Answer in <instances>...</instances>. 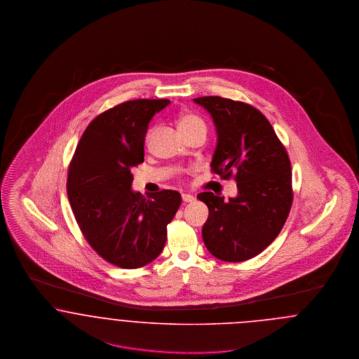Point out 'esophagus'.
Listing matches in <instances>:
<instances>
[{"instance_id": "34e87169", "label": "esophagus", "mask_w": 359, "mask_h": 359, "mask_svg": "<svg viewBox=\"0 0 359 359\" xmlns=\"http://www.w3.org/2000/svg\"><path fill=\"white\" fill-rule=\"evenodd\" d=\"M194 200H196V197L191 196V194H187V193L182 194V201H184V203H193Z\"/></svg>"}]
</instances>
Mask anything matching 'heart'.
<instances>
[{"label":"heart","mask_w":359,"mask_h":359,"mask_svg":"<svg viewBox=\"0 0 359 359\" xmlns=\"http://www.w3.org/2000/svg\"><path fill=\"white\" fill-rule=\"evenodd\" d=\"M177 125H178V128L181 131V130H185V128H189L191 126L203 125V122L200 116H197L191 112H182L177 118ZM147 137H150V134Z\"/></svg>","instance_id":"b5f03b06"}]
</instances>
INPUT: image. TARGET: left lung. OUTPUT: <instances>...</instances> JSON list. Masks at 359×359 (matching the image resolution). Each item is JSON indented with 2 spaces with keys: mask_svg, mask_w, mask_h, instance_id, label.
Instances as JSON below:
<instances>
[{
  "mask_svg": "<svg viewBox=\"0 0 359 359\" xmlns=\"http://www.w3.org/2000/svg\"><path fill=\"white\" fill-rule=\"evenodd\" d=\"M216 127L217 144L212 170L237 182V196L224 201L212 191L197 196L209 217L203 226L208 250L222 262H244L278 237L292 203L288 154L259 109L219 96L193 99Z\"/></svg>",
  "mask_w": 359,
  "mask_h": 359,
  "instance_id": "1",
  "label": "left lung"
}]
</instances>
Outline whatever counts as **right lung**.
Listing matches in <instances>:
<instances>
[{
  "label": "right lung",
  "mask_w": 359,
  "mask_h": 359,
  "mask_svg": "<svg viewBox=\"0 0 359 359\" xmlns=\"http://www.w3.org/2000/svg\"><path fill=\"white\" fill-rule=\"evenodd\" d=\"M169 104V99H137L104 111L83 133L69 165L67 193L79 228L97 255L121 268L156 260L182 201L175 190L146 200L131 189L149 123Z\"/></svg>",
  "instance_id": "right-lung-1"
}]
</instances>
